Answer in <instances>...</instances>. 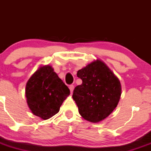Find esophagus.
<instances>
[{
    "label": "esophagus",
    "instance_id": "1",
    "mask_svg": "<svg viewBox=\"0 0 151 151\" xmlns=\"http://www.w3.org/2000/svg\"><path fill=\"white\" fill-rule=\"evenodd\" d=\"M69 88H70L71 93L73 92V90H74V85H70V87H69Z\"/></svg>",
    "mask_w": 151,
    "mask_h": 151
}]
</instances>
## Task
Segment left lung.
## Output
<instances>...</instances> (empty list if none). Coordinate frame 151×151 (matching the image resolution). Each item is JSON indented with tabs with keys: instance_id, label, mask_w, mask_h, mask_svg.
Masks as SVG:
<instances>
[{
	"instance_id": "8db88e82",
	"label": "left lung",
	"mask_w": 151,
	"mask_h": 151,
	"mask_svg": "<svg viewBox=\"0 0 151 151\" xmlns=\"http://www.w3.org/2000/svg\"><path fill=\"white\" fill-rule=\"evenodd\" d=\"M77 75L82 84L76 86L72 98L79 114L90 122L101 121L117 106L121 95L120 81L100 60L79 70Z\"/></svg>"
}]
</instances>
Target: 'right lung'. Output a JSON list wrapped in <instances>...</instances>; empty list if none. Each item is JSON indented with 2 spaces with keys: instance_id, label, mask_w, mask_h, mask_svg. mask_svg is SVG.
I'll return each mask as SVG.
<instances>
[{
  "instance_id": "add662e5",
  "label": "right lung",
  "mask_w": 151,
  "mask_h": 151,
  "mask_svg": "<svg viewBox=\"0 0 151 151\" xmlns=\"http://www.w3.org/2000/svg\"><path fill=\"white\" fill-rule=\"evenodd\" d=\"M70 91L50 65L41 66L27 81L25 96L34 115L47 120L58 114Z\"/></svg>"
}]
</instances>
